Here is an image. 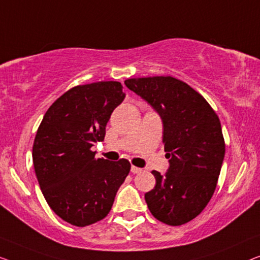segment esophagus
Instances as JSON below:
<instances>
[{
  "label": "esophagus",
  "mask_w": 260,
  "mask_h": 260,
  "mask_svg": "<svg viewBox=\"0 0 260 260\" xmlns=\"http://www.w3.org/2000/svg\"><path fill=\"white\" fill-rule=\"evenodd\" d=\"M141 171H142L141 168H139V167H137V166H132V167H131V172H132V173H133V174L140 173Z\"/></svg>",
  "instance_id": "34e87169"
}]
</instances>
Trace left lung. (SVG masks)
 Returning a JSON list of instances; mask_svg holds the SVG:
<instances>
[{
    "label": "left lung",
    "instance_id": "obj_1",
    "mask_svg": "<svg viewBox=\"0 0 260 260\" xmlns=\"http://www.w3.org/2000/svg\"><path fill=\"white\" fill-rule=\"evenodd\" d=\"M125 85L161 116L162 142L170 167L152 171L155 186L145 200L159 221L179 226L191 221L217 187L225 140L217 113L202 94L173 76L127 79Z\"/></svg>",
    "mask_w": 260,
    "mask_h": 260
}]
</instances>
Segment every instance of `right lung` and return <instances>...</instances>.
<instances>
[{
    "mask_svg": "<svg viewBox=\"0 0 260 260\" xmlns=\"http://www.w3.org/2000/svg\"><path fill=\"white\" fill-rule=\"evenodd\" d=\"M118 81L75 86L48 108L32 145V164L49 207L69 224L83 228L109 213L129 173L128 160L95 158L112 113L125 99Z\"/></svg>",
    "mask_w": 260,
    "mask_h": 260,
    "instance_id": "add662e5",
    "label": "right lung"
}]
</instances>
